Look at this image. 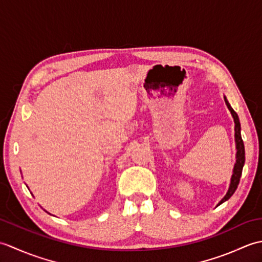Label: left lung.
<instances>
[{
	"mask_svg": "<svg viewBox=\"0 0 262 262\" xmlns=\"http://www.w3.org/2000/svg\"><path fill=\"white\" fill-rule=\"evenodd\" d=\"M225 100V103L227 105V108H229L230 113L233 117V120H234V138H235V148H236V154H235V163H234V168H233V173L231 177V182H230V187L227 189L226 194L225 196L221 199V202L217 204V206H220L221 204H223L226 200H229L232 194L235 192L236 188L238 186V182H240V178L242 174V169H243V165L244 162H246V151H244V144L242 141V137H241V124H240V119H238V116L235 113L233 108L231 107V104L227 101L226 97H224ZM216 206V207H217Z\"/></svg>",
	"mask_w": 262,
	"mask_h": 262,
	"instance_id": "left-lung-1",
	"label": "left lung"
}]
</instances>
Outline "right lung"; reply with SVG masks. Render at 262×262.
<instances>
[{
  "label": "right lung",
  "instance_id": "right-lung-1",
  "mask_svg": "<svg viewBox=\"0 0 262 262\" xmlns=\"http://www.w3.org/2000/svg\"><path fill=\"white\" fill-rule=\"evenodd\" d=\"M31 194H32V193H31ZM47 213H48V211H47Z\"/></svg>",
  "mask_w": 262,
  "mask_h": 262
}]
</instances>
